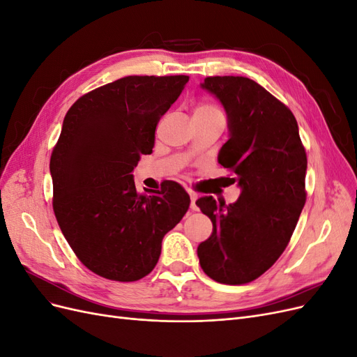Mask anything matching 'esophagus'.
I'll return each instance as SVG.
<instances>
[{
  "instance_id": "34e87169",
  "label": "esophagus",
  "mask_w": 357,
  "mask_h": 357,
  "mask_svg": "<svg viewBox=\"0 0 357 357\" xmlns=\"http://www.w3.org/2000/svg\"><path fill=\"white\" fill-rule=\"evenodd\" d=\"M197 199H198V197H197V193H193V192H190V210H198V207H197Z\"/></svg>"
}]
</instances>
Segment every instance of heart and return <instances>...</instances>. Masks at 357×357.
I'll list each match as a JSON object with an SVG mask.
<instances>
[{"label": "heart", "mask_w": 357, "mask_h": 357, "mask_svg": "<svg viewBox=\"0 0 357 357\" xmlns=\"http://www.w3.org/2000/svg\"><path fill=\"white\" fill-rule=\"evenodd\" d=\"M195 112H201V113H222L218 107L213 105V104H208V102H202L197 107Z\"/></svg>", "instance_id": "b5f03b06"}]
</instances>
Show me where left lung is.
Here are the masks:
<instances>
[{"label":"left lung","instance_id":"obj_1","mask_svg":"<svg viewBox=\"0 0 357 357\" xmlns=\"http://www.w3.org/2000/svg\"><path fill=\"white\" fill-rule=\"evenodd\" d=\"M201 88L228 116L229 139L218 159L241 195L229 205L213 197L197 201L213 222L210 238L198 245L199 264L218 283H250L275 264L295 231L307 199L305 149L294 113L259 83L215 75Z\"/></svg>","mask_w":357,"mask_h":357}]
</instances>
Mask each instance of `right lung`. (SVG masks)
I'll return each mask as SVG.
<instances>
[{
    "label": "right lung",
    "instance_id": "obj_1",
    "mask_svg": "<svg viewBox=\"0 0 357 357\" xmlns=\"http://www.w3.org/2000/svg\"><path fill=\"white\" fill-rule=\"evenodd\" d=\"M188 82L128 75L80 96L63 119L50 158L53 211L75 256L104 278L137 282L152 273L162 238L189 208L178 183L139 195L132 176Z\"/></svg>",
    "mask_w": 357,
    "mask_h": 357
}]
</instances>
